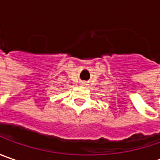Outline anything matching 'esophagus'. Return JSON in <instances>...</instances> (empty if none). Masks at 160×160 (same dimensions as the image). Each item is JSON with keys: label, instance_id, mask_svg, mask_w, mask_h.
I'll return each mask as SVG.
<instances>
[{"label": "esophagus", "instance_id": "obj_1", "mask_svg": "<svg viewBox=\"0 0 160 160\" xmlns=\"http://www.w3.org/2000/svg\"><path fill=\"white\" fill-rule=\"evenodd\" d=\"M83 84H85V83H83Z\"/></svg>", "mask_w": 160, "mask_h": 160}]
</instances>
